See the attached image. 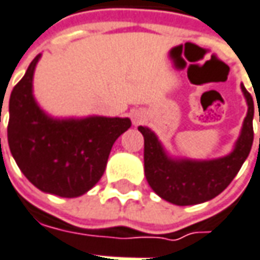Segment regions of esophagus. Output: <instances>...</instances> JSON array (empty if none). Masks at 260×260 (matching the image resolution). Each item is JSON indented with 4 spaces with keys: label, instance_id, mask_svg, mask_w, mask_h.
Returning <instances> with one entry per match:
<instances>
[{
    "label": "esophagus",
    "instance_id": "obj_1",
    "mask_svg": "<svg viewBox=\"0 0 260 260\" xmlns=\"http://www.w3.org/2000/svg\"><path fill=\"white\" fill-rule=\"evenodd\" d=\"M131 118H132V122L135 125H138V123L144 121V115H142V112H139V111H134L132 115H131Z\"/></svg>",
    "mask_w": 260,
    "mask_h": 260
}]
</instances>
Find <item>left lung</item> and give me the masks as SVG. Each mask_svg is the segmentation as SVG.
I'll use <instances>...</instances> for the list:
<instances>
[{"label": "left lung", "mask_w": 260, "mask_h": 260, "mask_svg": "<svg viewBox=\"0 0 260 260\" xmlns=\"http://www.w3.org/2000/svg\"><path fill=\"white\" fill-rule=\"evenodd\" d=\"M242 92L246 98L247 115L235 149L226 157L210 161L173 159L152 131L139 126L144 135L145 177L161 199L177 206L199 204L214 199L232 183L253 144V99L243 85Z\"/></svg>", "instance_id": "obj_1"}]
</instances>
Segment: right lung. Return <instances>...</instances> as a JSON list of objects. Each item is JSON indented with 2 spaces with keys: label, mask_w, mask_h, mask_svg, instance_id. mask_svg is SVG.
Returning a JSON list of instances; mask_svg holds the SVG:
<instances>
[{
  "label": "right lung",
  "mask_w": 260,
  "mask_h": 260,
  "mask_svg": "<svg viewBox=\"0 0 260 260\" xmlns=\"http://www.w3.org/2000/svg\"><path fill=\"white\" fill-rule=\"evenodd\" d=\"M39 58L40 54L10 96V151L21 173L39 190L68 199L79 197L101 180L113 142L129 129L131 119L47 116L32 96V75Z\"/></svg>",
  "instance_id": "obj_1"
}]
</instances>
